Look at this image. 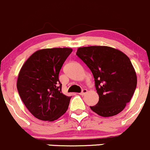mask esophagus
Masks as SVG:
<instances>
[{
	"instance_id": "34e87169",
	"label": "esophagus",
	"mask_w": 150,
	"mask_h": 150,
	"mask_svg": "<svg viewBox=\"0 0 150 150\" xmlns=\"http://www.w3.org/2000/svg\"><path fill=\"white\" fill-rule=\"evenodd\" d=\"M88 93V90L87 89H83L82 90V91L81 92V93H80V94L81 95H82V96H83V95H85L86 94V93Z\"/></svg>"
}]
</instances>
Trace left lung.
<instances>
[{
    "label": "left lung",
    "instance_id": "obj_1",
    "mask_svg": "<svg viewBox=\"0 0 150 150\" xmlns=\"http://www.w3.org/2000/svg\"><path fill=\"white\" fill-rule=\"evenodd\" d=\"M76 54L94 78L99 99L90 107L91 110L102 117L120 113L137 88V74L130 59L120 50L103 46L81 47Z\"/></svg>",
    "mask_w": 150,
    "mask_h": 150
}]
</instances>
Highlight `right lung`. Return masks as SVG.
<instances>
[{"mask_svg": "<svg viewBox=\"0 0 150 150\" xmlns=\"http://www.w3.org/2000/svg\"><path fill=\"white\" fill-rule=\"evenodd\" d=\"M72 51L70 48L38 50L21 68L16 83L18 92L36 118L54 121L67 110L71 96L62 93L59 74Z\"/></svg>", "mask_w": 150, "mask_h": 150, "instance_id": "1", "label": "right lung"}]
</instances>
